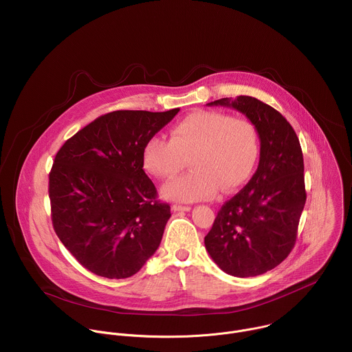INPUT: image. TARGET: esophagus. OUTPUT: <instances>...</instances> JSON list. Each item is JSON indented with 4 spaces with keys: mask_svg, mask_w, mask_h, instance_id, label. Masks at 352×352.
I'll use <instances>...</instances> for the list:
<instances>
[{
    "mask_svg": "<svg viewBox=\"0 0 352 352\" xmlns=\"http://www.w3.org/2000/svg\"><path fill=\"white\" fill-rule=\"evenodd\" d=\"M173 211L178 212V211H190V207L189 206H181V204H174L173 207Z\"/></svg>",
    "mask_w": 352,
    "mask_h": 352,
    "instance_id": "obj_1",
    "label": "esophagus"
}]
</instances>
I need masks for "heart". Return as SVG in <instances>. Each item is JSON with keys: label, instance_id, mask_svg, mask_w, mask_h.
Listing matches in <instances>:
<instances>
[{"label": "heart", "instance_id": "obj_1", "mask_svg": "<svg viewBox=\"0 0 352 352\" xmlns=\"http://www.w3.org/2000/svg\"><path fill=\"white\" fill-rule=\"evenodd\" d=\"M170 140L152 137L142 163L156 178H171L190 162L192 171L168 181L162 193L174 201L193 203L232 192L251 175L259 142L255 126L221 112H196L177 123Z\"/></svg>", "mask_w": 352, "mask_h": 352}]
</instances>
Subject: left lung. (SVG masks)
I'll use <instances>...</instances> for the list:
<instances>
[{
	"label": "left lung",
	"mask_w": 352,
	"mask_h": 352,
	"mask_svg": "<svg viewBox=\"0 0 352 352\" xmlns=\"http://www.w3.org/2000/svg\"><path fill=\"white\" fill-rule=\"evenodd\" d=\"M207 105L245 115L259 135L261 156L245 188L219 210L204 239L206 250L230 276H261L278 266L296 241L306 204L300 142L289 122L255 97H226Z\"/></svg>",
	"instance_id": "left-lung-1"
}]
</instances>
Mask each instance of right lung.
<instances>
[{
	"label": "right lung",
	"instance_id": "obj_1",
	"mask_svg": "<svg viewBox=\"0 0 352 352\" xmlns=\"http://www.w3.org/2000/svg\"><path fill=\"white\" fill-rule=\"evenodd\" d=\"M179 108L113 111L64 142L49 174L54 232L89 272L105 278L134 276L160 245L171 217L156 200L142 151Z\"/></svg>",
	"mask_w": 352,
	"mask_h": 352
}]
</instances>
